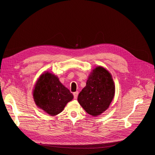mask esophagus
<instances>
[{
  "label": "esophagus",
  "mask_w": 155,
  "mask_h": 155,
  "mask_svg": "<svg viewBox=\"0 0 155 155\" xmlns=\"http://www.w3.org/2000/svg\"><path fill=\"white\" fill-rule=\"evenodd\" d=\"M78 92H75L73 93V95H74V99H77L78 97Z\"/></svg>",
  "instance_id": "esophagus-1"
}]
</instances>
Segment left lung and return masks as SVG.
Returning <instances> with one entry per match:
<instances>
[{
    "label": "left lung",
    "instance_id": "1",
    "mask_svg": "<svg viewBox=\"0 0 155 155\" xmlns=\"http://www.w3.org/2000/svg\"><path fill=\"white\" fill-rule=\"evenodd\" d=\"M114 94L115 85L111 74L105 68L97 66L88 76L78 101L88 114L97 116L109 109Z\"/></svg>",
    "mask_w": 155,
    "mask_h": 155
}]
</instances>
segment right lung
Returning a JSON list of instances; mask_svg holds the SVG:
<instances>
[{
	"mask_svg": "<svg viewBox=\"0 0 155 155\" xmlns=\"http://www.w3.org/2000/svg\"><path fill=\"white\" fill-rule=\"evenodd\" d=\"M32 95L37 107L51 116L61 113L74 98L59 78L49 71L42 73L37 79Z\"/></svg>",
	"mask_w": 155,
	"mask_h": 155,
	"instance_id": "obj_1",
	"label": "right lung"
}]
</instances>
